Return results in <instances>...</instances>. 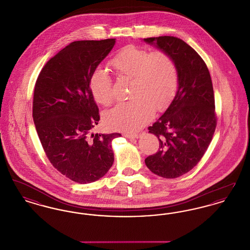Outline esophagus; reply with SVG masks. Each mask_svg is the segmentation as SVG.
Segmentation results:
<instances>
[{"label": "esophagus", "mask_w": 250, "mask_h": 250, "mask_svg": "<svg viewBox=\"0 0 250 250\" xmlns=\"http://www.w3.org/2000/svg\"><path fill=\"white\" fill-rule=\"evenodd\" d=\"M124 136L128 139H139V137H140L139 134H128V133H125Z\"/></svg>", "instance_id": "34e87169"}]
</instances>
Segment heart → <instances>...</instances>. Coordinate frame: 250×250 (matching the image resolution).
Segmentation results:
<instances>
[{
    "instance_id": "obj_1",
    "label": "heart",
    "mask_w": 250,
    "mask_h": 250,
    "mask_svg": "<svg viewBox=\"0 0 250 250\" xmlns=\"http://www.w3.org/2000/svg\"><path fill=\"white\" fill-rule=\"evenodd\" d=\"M121 79L131 80L130 100L107 111V127L117 130H139L156 110L171 101L178 89V70L173 58L163 50L150 52L145 48L126 46L110 61ZM95 101L109 106L115 99L113 82L103 68H96L90 79Z\"/></svg>"
}]
</instances>
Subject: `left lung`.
Masks as SVG:
<instances>
[{
  "label": "left lung",
  "instance_id": "8db88e82",
  "mask_svg": "<svg viewBox=\"0 0 250 250\" xmlns=\"http://www.w3.org/2000/svg\"><path fill=\"white\" fill-rule=\"evenodd\" d=\"M144 41L173 58L179 78L172 102L148 127L157 137L159 149L145 164L158 176L177 178L199 163L212 141L216 126L213 83L204 61L182 39L165 36Z\"/></svg>",
  "mask_w": 250,
  "mask_h": 250
}]
</instances>
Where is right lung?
<instances>
[{
    "instance_id": "obj_1",
    "label": "right lung",
    "mask_w": 250,
    "mask_h": 250,
    "mask_svg": "<svg viewBox=\"0 0 250 250\" xmlns=\"http://www.w3.org/2000/svg\"><path fill=\"white\" fill-rule=\"evenodd\" d=\"M115 39L72 42L45 64L36 81L33 118L52 166L65 177L88 184L103 177L114 161L119 133L93 134L100 120L90 88L98 64Z\"/></svg>"
}]
</instances>
